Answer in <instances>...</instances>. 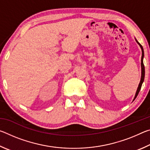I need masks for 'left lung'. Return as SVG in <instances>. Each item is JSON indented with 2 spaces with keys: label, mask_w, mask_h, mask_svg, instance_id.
Instances as JSON below:
<instances>
[{
  "label": "left lung",
  "mask_w": 150,
  "mask_h": 150,
  "mask_svg": "<svg viewBox=\"0 0 150 150\" xmlns=\"http://www.w3.org/2000/svg\"><path fill=\"white\" fill-rule=\"evenodd\" d=\"M136 42L138 43V45L140 46L141 49H142V59H141V67H142V76H141V80H140V82L139 83V85H138V89L136 91V95L135 96H134V100L136 99V98L137 97V96H138V93L139 92V91L141 89V87H142V83H143L144 81V77H145V67H144V62H143V59H144V49H143V47H142V45L139 44V43L137 41L136 39Z\"/></svg>",
  "instance_id": "1"
}]
</instances>
